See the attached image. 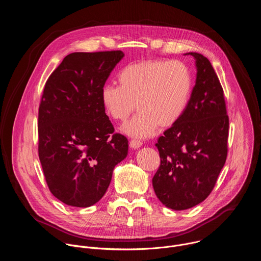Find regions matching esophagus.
<instances>
[{
	"mask_svg": "<svg viewBox=\"0 0 261 261\" xmlns=\"http://www.w3.org/2000/svg\"><path fill=\"white\" fill-rule=\"evenodd\" d=\"M142 145V141L140 140H137V139H132L130 141V147L131 148H134V150H136V148L140 147Z\"/></svg>",
	"mask_w": 261,
	"mask_h": 261,
	"instance_id": "1",
	"label": "esophagus"
}]
</instances>
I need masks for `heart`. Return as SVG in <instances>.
Masks as SVG:
<instances>
[{
    "label": "heart",
    "instance_id": "1",
    "mask_svg": "<svg viewBox=\"0 0 261 261\" xmlns=\"http://www.w3.org/2000/svg\"><path fill=\"white\" fill-rule=\"evenodd\" d=\"M119 86L105 85L101 103L114 121L124 123L136 109L139 113L122 131L133 137L153 136L158 127L168 128L184 115L190 101L192 77L179 61L150 60L132 63L118 75Z\"/></svg>",
    "mask_w": 261,
    "mask_h": 261
}]
</instances>
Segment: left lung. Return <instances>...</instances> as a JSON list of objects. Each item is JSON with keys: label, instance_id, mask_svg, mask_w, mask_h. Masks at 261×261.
<instances>
[{"label": "left lung", "instance_id": "obj_1", "mask_svg": "<svg viewBox=\"0 0 261 261\" xmlns=\"http://www.w3.org/2000/svg\"><path fill=\"white\" fill-rule=\"evenodd\" d=\"M196 81L181 118L160 136L161 164L153 177L159 200L174 211L202 202L212 192L227 157L229 120L224 93L210 61L198 53Z\"/></svg>", "mask_w": 261, "mask_h": 261}]
</instances>
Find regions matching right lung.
I'll return each mask as SVG.
<instances>
[{"label":"right lung","mask_w":261,"mask_h":261,"mask_svg":"<svg viewBox=\"0 0 261 261\" xmlns=\"http://www.w3.org/2000/svg\"><path fill=\"white\" fill-rule=\"evenodd\" d=\"M121 50L73 53L45 84L38 116L39 159L53 195L89 207L105 194L128 140L105 114L100 93L124 58Z\"/></svg>","instance_id":"obj_1"}]
</instances>
